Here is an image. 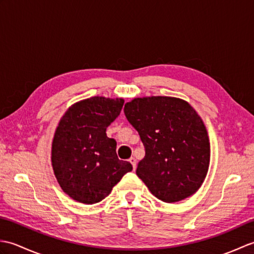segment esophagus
I'll return each mask as SVG.
<instances>
[{"label":"esophagus","instance_id":"esophagus-1","mask_svg":"<svg viewBox=\"0 0 254 254\" xmlns=\"http://www.w3.org/2000/svg\"><path fill=\"white\" fill-rule=\"evenodd\" d=\"M128 161H130L131 165L133 166V169H135L136 168V159L134 157H131L130 159H128Z\"/></svg>","mask_w":254,"mask_h":254}]
</instances>
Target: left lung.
Returning a JSON list of instances; mask_svg holds the SVG:
<instances>
[{
  "label": "left lung",
  "instance_id": "left-lung-1",
  "mask_svg": "<svg viewBox=\"0 0 254 254\" xmlns=\"http://www.w3.org/2000/svg\"><path fill=\"white\" fill-rule=\"evenodd\" d=\"M124 113L144 144L136 175L150 193L166 203L193 195L210 159L208 134L195 109L176 97L149 96L127 102Z\"/></svg>",
  "mask_w": 254,
  "mask_h": 254
}]
</instances>
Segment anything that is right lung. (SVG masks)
<instances>
[{
	"label": "right lung",
	"instance_id": "obj_1",
	"mask_svg": "<svg viewBox=\"0 0 254 254\" xmlns=\"http://www.w3.org/2000/svg\"><path fill=\"white\" fill-rule=\"evenodd\" d=\"M123 104V98L90 97L75 102L59 121L51 164L63 192L74 201L100 202L132 170L128 161L118 158L116 139L106 134Z\"/></svg>",
	"mask_w": 254,
	"mask_h": 254
}]
</instances>
